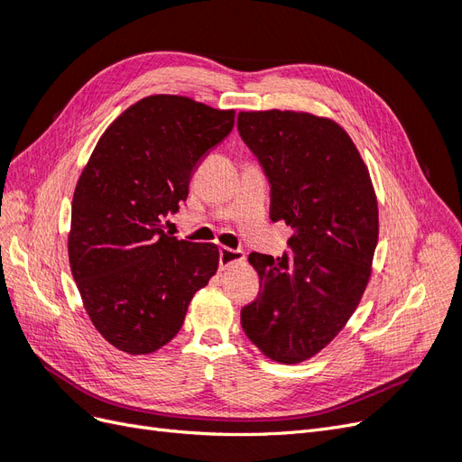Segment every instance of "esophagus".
Wrapping results in <instances>:
<instances>
[{"label":"esophagus","mask_w":462,"mask_h":462,"mask_svg":"<svg viewBox=\"0 0 462 462\" xmlns=\"http://www.w3.org/2000/svg\"><path fill=\"white\" fill-rule=\"evenodd\" d=\"M239 262H245L243 250H233V248H227V246H223L219 250V268L221 270H226V268H229V265L239 263Z\"/></svg>","instance_id":"34e87169"}]
</instances>
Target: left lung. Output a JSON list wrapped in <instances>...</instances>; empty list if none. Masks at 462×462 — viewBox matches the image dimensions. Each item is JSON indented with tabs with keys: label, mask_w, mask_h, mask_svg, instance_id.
Instances as JSON below:
<instances>
[{
	"label": "left lung",
	"mask_w": 462,
	"mask_h": 462,
	"mask_svg": "<svg viewBox=\"0 0 462 462\" xmlns=\"http://www.w3.org/2000/svg\"><path fill=\"white\" fill-rule=\"evenodd\" d=\"M239 134L272 185V221L292 227L291 256L253 253L260 292L241 310L246 337L279 365L316 356L365 295L380 233L368 165L329 117L241 111Z\"/></svg>",
	"instance_id": "obj_1"
}]
</instances>
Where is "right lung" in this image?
Masks as SVG:
<instances>
[{
	"mask_svg": "<svg viewBox=\"0 0 462 462\" xmlns=\"http://www.w3.org/2000/svg\"><path fill=\"white\" fill-rule=\"evenodd\" d=\"M233 125L235 109L146 96L109 125L82 170L69 263L90 321L117 351L150 355L170 343L194 292L216 275L217 245L177 239L162 221Z\"/></svg>",
	"mask_w": 462,
	"mask_h": 462,
	"instance_id": "add662e5",
	"label": "right lung"
}]
</instances>
